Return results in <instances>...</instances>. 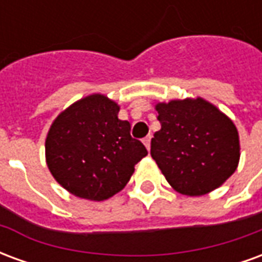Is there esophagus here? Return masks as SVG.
<instances>
[{"label": "esophagus", "instance_id": "esophagus-1", "mask_svg": "<svg viewBox=\"0 0 262 262\" xmlns=\"http://www.w3.org/2000/svg\"><path fill=\"white\" fill-rule=\"evenodd\" d=\"M143 143H144V146L147 148L148 151H150V143H151V136H146L143 139Z\"/></svg>", "mask_w": 262, "mask_h": 262}]
</instances>
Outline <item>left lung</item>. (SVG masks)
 <instances>
[{"label":"left lung","instance_id":"obj_1","mask_svg":"<svg viewBox=\"0 0 262 262\" xmlns=\"http://www.w3.org/2000/svg\"><path fill=\"white\" fill-rule=\"evenodd\" d=\"M161 129L151 157L177 192L201 196L223 185L237 170L240 139L233 120L201 97L156 103Z\"/></svg>","mask_w":262,"mask_h":262}]
</instances>
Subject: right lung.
I'll use <instances>...</instances> for the list:
<instances>
[{"label":"right lung","instance_id":"obj_1","mask_svg":"<svg viewBox=\"0 0 262 262\" xmlns=\"http://www.w3.org/2000/svg\"><path fill=\"white\" fill-rule=\"evenodd\" d=\"M120 106L103 94L81 98L57 115L46 136V164L56 181L74 196L105 201L120 192L147 156L130 136Z\"/></svg>","mask_w":262,"mask_h":262}]
</instances>
